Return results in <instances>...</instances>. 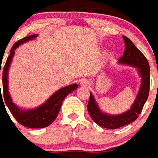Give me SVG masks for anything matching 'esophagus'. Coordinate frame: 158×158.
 Segmentation results:
<instances>
[{
	"label": "esophagus",
	"instance_id": "obj_1",
	"mask_svg": "<svg viewBox=\"0 0 158 158\" xmlns=\"http://www.w3.org/2000/svg\"><path fill=\"white\" fill-rule=\"evenodd\" d=\"M80 84H81L83 86H87V85H89V82L87 80H81Z\"/></svg>",
	"mask_w": 158,
	"mask_h": 158
}]
</instances>
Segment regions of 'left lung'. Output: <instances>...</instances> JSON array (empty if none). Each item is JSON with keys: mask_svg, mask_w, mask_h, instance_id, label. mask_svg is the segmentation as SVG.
Masks as SVG:
<instances>
[{"mask_svg": "<svg viewBox=\"0 0 158 158\" xmlns=\"http://www.w3.org/2000/svg\"><path fill=\"white\" fill-rule=\"evenodd\" d=\"M122 37L125 42V51L119 62L137 68L141 77V87L131 109L120 115H108L101 111L90 93L87 106L89 114L95 123L106 129H117L135 121L148 100L150 89V66L148 59L128 37Z\"/></svg>", "mask_w": 158, "mask_h": 158, "instance_id": "obj_1", "label": "left lung"}]
</instances>
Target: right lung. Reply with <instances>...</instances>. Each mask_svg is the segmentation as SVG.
Returning a JSON list of instances; mask_svg holds the SVG:
<instances>
[{"mask_svg":"<svg viewBox=\"0 0 158 158\" xmlns=\"http://www.w3.org/2000/svg\"><path fill=\"white\" fill-rule=\"evenodd\" d=\"M37 34L27 36L24 38L20 39L15 43L13 47L11 48L10 52V55L8 56L5 67L3 69L2 73V86H3V98H4V103L7 106L9 110L12 114L15 119L19 122L21 125L28 128H44L48 127L49 125L54 121L58 115V112L61 108V105L64 98L68 94L73 92L74 89L78 88V85H71L66 87L58 89L56 91L52 96L50 97L46 102L43 104L42 106L35 109H30V110H23L17 107L11 100L10 94L8 92V69L10 68V64L11 63L12 58H13L15 49L19 45L26 43L29 40L34 39L37 37ZM0 74H1V67H0ZM1 92V86H0ZM1 98H2V92H1ZM3 100V99H2Z\"/></svg>","mask_w":158,"mask_h":158,"instance_id":"add662e5","label":"right lung"}]
</instances>
